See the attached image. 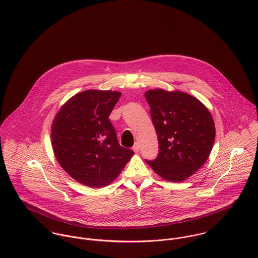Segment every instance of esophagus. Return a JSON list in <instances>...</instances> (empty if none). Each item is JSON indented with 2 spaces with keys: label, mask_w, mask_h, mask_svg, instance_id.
Segmentation results:
<instances>
[{
  "label": "esophagus",
  "mask_w": 258,
  "mask_h": 258,
  "mask_svg": "<svg viewBox=\"0 0 258 258\" xmlns=\"http://www.w3.org/2000/svg\"><path fill=\"white\" fill-rule=\"evenodd\" d=\"M139 149H140V147H139V144H138V143H135V144H134V146H133V151H134V152H136V153H138V152H139Z\"/></svg>",
  "instance_id": "esophagus-1"
}]
</instances>
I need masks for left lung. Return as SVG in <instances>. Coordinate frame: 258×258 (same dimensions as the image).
<instances>
[{"instance_id": "left-lung-1", "label": "left lung", "mask_w": 258, "mask_h": 258, "mask_svg": "<svg viewBox=\"0 0 258 258\" xmlns=\"http://www.w3.org/2000/svg\"><path fill=\"white\" fill-rule=\"evenodd\" d=\"M159 142V154L146 163L161 178L183 182L208 160L216 137L208 108L194 96L163 89L145 93Z\"/></svg>"}]
</instances>
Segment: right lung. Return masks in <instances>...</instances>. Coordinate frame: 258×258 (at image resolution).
Returning a JSON list of instances; mask_svg holds the SVG:
<instances>
[{
	"instance_id": "right-lung-1",
	"label": "right lung",
	"mask_w": 258,
	"mask_h": 258,
	"mask_svg": "<svg viewBox=\"0 0 258 258\" xmlns=\"http://www.w3.org/2000/svg\"><path fill=\"white\" fill-rule=\"evenodd\" d=\"M120 96L118 91H82L54 117L51 144L55 158L80 184L90 187L110 184L134 155L119 145L109 120Z\"/></svg>"
}]
</instances>
